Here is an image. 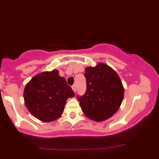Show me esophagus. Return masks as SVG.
Listing matches in <instances>:
<instances>
[{
  "mask_svg": "<svg viewBox=\"0 0 159 159\" xmlns=\"http://www.w3.org/2000/svg\"><path fill=\"white\" fill-rule=\"evenodd\" d=\"M72 90H73V91L75 93L76 92V90H77V87H76V84H73L72 86Z\"/></svg>",
  "mask_w": 159,
  "mask_h": 159,
  "instance_id": "obj_1",
  "label": "esophagus"
}]
</instances>
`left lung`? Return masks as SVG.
Returning <instances> with one entry per match:
<instances>
[{
  "mask_svg": "<svg viewBox=\"0 0 159 159\" xmlns=\"http://www.w3.org/2000/svg\"><path fill=\"white\" fill-rule=\"evenodd\" d=\"M87 90L78 96L83 113L96 122L105 120L116 112L123 102L124 88L117 73L105 63L87 67Z\"/></svg>",
  "mask_w": 159,
  "mask_h": 159,
  "instance_id": "1",
  "label": "left lung"
}]
</instances>
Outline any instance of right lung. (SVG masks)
Returning <instances> with one entry per match:
<instances>
[{
	"mask_svg": "<svg viewBox=\"0 0 159 159\" xmlns=\"http://www.w3.org/2000/svg\"><path fill=\"white\" fill-rule=\"evenodd\" d=\"M75 93L57 70L36 75L27 83L24 90L27 108L36 118L52 122L63 114L66 100Z\"/></svg>",
	"mask_w": 159,
	"mask_h": 159,
	"instance_id": "1",
	"label": "right lung"
}]
</instances>
